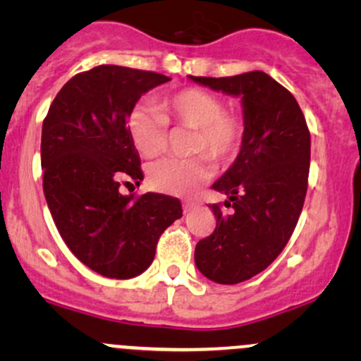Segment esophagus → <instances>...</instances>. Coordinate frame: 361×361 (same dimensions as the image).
<instances>
[{"mask_svg":"<svg viewBox=\"0 0 361 361\" xmlns=\"http://www.w3.org/2000/svg\"><path fill=\"white\" fill-rule=\"evenodd\" d=\"M193 207H195L193 202H185V204H183V212H185V214L190 212V210H192Z\"/></svg>","mask_w":361,"mask_h":361,"instance_id":"34e87169","label":"esophagus"}]
</instances>
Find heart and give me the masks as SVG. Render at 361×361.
I'll list each match as a JSON object with an SVG mask.
<instances>
[{
    "label": "heart",
    "mask_w": 361,
    "mask_h": 361,
    "mask_svg": "<svg viewBox=\"0 0 361 361\" xmlns=\"http://www.w3.org/2000/svg\"><path fill=\"white\" fill-rule=\"evenodd\" d=\"M226 110L219 94L202 88H185L163 97L152 106L140 105L128 115V135L142 156L156 157L168 147V123L192 128V152L205 154L215 163L233 159L241 147L244 122ZM210 169L204 159H163L149 169V185L157 192L190 195L209 180Z\"/></svg>",
    "instance_id": "1"
}]
</instances>
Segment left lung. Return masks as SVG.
<instances>
[{"instance_id":"left-lung-1","label":"left lung","mask_w":361,"mask_h":361,"mask_svg":"<svg viewBox=\"0 0 361 361\" xmlns=\"http://www.w3.org/2000/svg\"><path fill=\"white\" fill-rule=\"evenodd\" d=\"M241 98L244 137L233 166L212 185L229 200L209 205L215 231L195 247V264L215 283L234 285L270 267L299 221L310 163V134L293 94L263 71L190 76Z\"/></svg>"}]
</instances>
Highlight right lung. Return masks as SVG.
<instances>
[{"instance_id":"obj_1","label":"right lung","mask_w":361,"mask_h":361,"mask_svg":"<svg viewBox=\"0 0 361 361\" xmlns=\"http://www.w3.org/2000/svg\"><path fill=\"white\" fill-rule=\"evenodd\" d=\"M164 74L97 66L62 86L42 126L44 195L61 238L106 279H134L151 267L166 227L183 215L178 198L120 193L144 180L127 118ZM127 181V183H128Z\"/></svg>"}]
</instances>
